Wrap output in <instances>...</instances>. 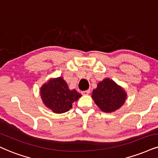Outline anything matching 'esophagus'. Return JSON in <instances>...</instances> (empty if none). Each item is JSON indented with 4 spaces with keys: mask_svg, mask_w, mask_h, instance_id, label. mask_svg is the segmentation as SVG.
I'll list each match as a JSON object with an SVG mask.
<instances>
[{
    "mask_svg": "<svg viewBox=\"0 0 158 158\" xmlns=\"http://www.w3.org/2000/svg\"><path fill=\"white\" fill-rule=\"evenodd\" d=\"M89 93H90V90H89V89H88V90L81 91V94H82L83 95H88Z\"/></svg>",
    "mask_w": 158,
    "mask_h": 158,
    "instance_id": "34e87169",
    "label": "esophagus"
}]
</instances>
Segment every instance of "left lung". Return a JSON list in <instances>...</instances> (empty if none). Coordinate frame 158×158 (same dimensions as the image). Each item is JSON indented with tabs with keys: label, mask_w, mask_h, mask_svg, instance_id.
Masks as SVG:
<instances>
[{
	"label": "left lung",
	"mask_w": 158,
	"mask_h": 158,
	"mask_svg": "<svg viewBox=\"0 0 158 158\" xmlns=\"http://www.w3.org/2000/svg\"><path fill=\"white\" fill-rule=\"evenodd\" d=\"M91 97L102 111L111 113L122 106L126 100L127 94L113 80L105 78L93 90Z\"/></svg>",
	"instance_id": "1"
}]
</instances>
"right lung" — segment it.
I'll return each mask as SVG.
<instances>
[{
	"instance_id": "right-lung-1",
	"label": "right lung",
	"mask_w": 158,
	"mask_h": 158,
	"mask_svg": "<svg viewBox=\"0 0 158 158\" xmlns=\"http://www.w3.org/2000/svg\"><path fill=\"white\" fill-rule=\"evenodd\" d=\"M40 95L44 106L56 114L68 111L81 94L73 89L70 90L67 83L59 77L50 79L40 89Z\"/></svg>"
}]
</instances>
